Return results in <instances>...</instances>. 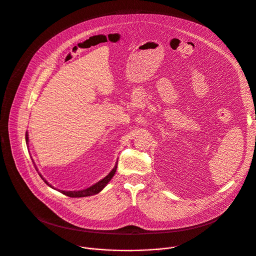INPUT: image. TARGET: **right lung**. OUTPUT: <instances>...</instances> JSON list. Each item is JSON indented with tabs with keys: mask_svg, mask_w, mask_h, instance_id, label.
Listing matches in <instances>:
<instances>
[{
	"mask_svg": "<svg viewBox=\"0 0 256 256\" xmlns=\"http://www.w3.org/2000/svg\"><path fill=\"white\" fill-rule=\"evenodd\" d=\"M29 142V138H28V132H26V142ZM116 168H118V162H116V166L112 168V171L106 177V178H104L102 181H100V182H98L96 184H94V185H92V187H90V188H88V189H85V190H80V191H60L62 194H64V195H66V196H68V197H72V198H79V197H88V196H92V195H96V194H98V193H100L106 186V184L112 180V178L114 176V174H116ZM40 177L42 178V180L48 185V186H50L51 187V185H49L48 184V182L45 180V179H43V177L40 175ZM53 188V187H52Z\"/></svg>",
	"mask_w": 256,
	"mask_h": 256,
	"instance_id": "1",
	"label": "right lung"
}]
</instances>
